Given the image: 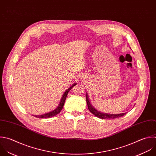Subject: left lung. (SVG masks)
I'll return each mask as SVG.
<instances>
[{"label":"left lung","instance_id":"1","mask_svg":"<svg viewBox=\"0 0 156 156\" xmlns=\"http://www.w3.org/2000/svg\"><path fill=\"white\" fill-rule=\"evenodd\" d=\"M86 102H87V107L88 109L89 110V111L95 116H97V118H99L100 119H115V118H118L121 116H123L124 115H125L126 114V113H121V114H118V115H111V114H106V113H102L99 112L98 111L96 110L90 103L89 100V98L87 96V94H86Z\"/></svg>","mask_w":156,"mask_h":156}]
</instances>
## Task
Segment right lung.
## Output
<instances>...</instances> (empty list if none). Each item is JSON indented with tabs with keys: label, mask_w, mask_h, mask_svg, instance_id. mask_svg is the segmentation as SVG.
Masks as SVG:
<instances>
[{
	"label": "right lung",
	"mask_w": 156,
	"mask_h": 156,
	"mask_svg": "<svg viewBox=\"0 0 156 156\" xmlns=\"http://www.w3.org/2000/svg\"><path fill=\"white\" fill-rule=\"evenodd\" d=\"M76 83L75 84H73L71 87H70V88H69L67 90H66V91L64 93L62 97V98H61V102L59 103V106L57 107V108H56V110H53V112H51L48 113H46V114H44V115H35L34 116L36 117V118H51V117H53V116H56L58 114H59L61 111L62 110V109L63 108V107H64V103H65V101H66V97L67 96V94L68 92L71 90V89L75 86L76 85Z\"/></svg>",
	"instance_id": "obj_1"
}]
</instances>
